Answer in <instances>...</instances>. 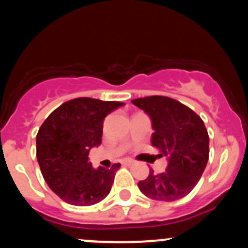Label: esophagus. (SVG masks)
Returning <instances> with one entry per match:
<instances>
[{
  "label": "esophagus",
  "mask_w": 248,
  "mask_h": 248,
  "mask_svg": "<svg viewBox=\"0 0 248 248\" xmlns=\"http://www.w3.org/2000/svg\"><path fill=\"white\" fill-rule=\"evenodd\" d=\"M122 164H124V166H132V164H134V160H132V158H126V160L122 161Z\"/></svg>",
  "instance_id": "1"
}]
</instances>
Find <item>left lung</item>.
<instances>
[{
	"label": "left lung",
	"instance_id": "1",
	"mask_svg": "<svg viewBox=\"0 0 248 248\" xmlns=\"http://www.w3.org/2000/svg\"><path fill=\"white\" fill-rule=\"evenodd\" d=\"M132 104L144 110L152 120V144L166 156L167 169L138 183L147 197L173 202L186 196L202 177L209 160V134L203 120L186 105L153 95L134 99Z\"/></svg>",
	"mask_w": 248,
	"mask_h": 248
}]
</instances>
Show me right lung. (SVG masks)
Here are the masks:
<instances>
[{
  "mask_svg": "<svg viewBox=\"0 0 248 248\" xmlns=\"http://www.w3.org/2000/svg\"><path fill=\"white\" fill-rule=\"evenodd\" d=\"M124 102L77 98L53 110L36 136V155L45 182L71 205L90 206L106 198L120 163L94 169L88 161L101 143L105 118Z\"/></svg>",
  "mask_w": 248,
  "mask_h": 248,
  "instance_id": "right-lung-1",
  "label": "right lung"
}]
</instances>
